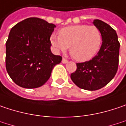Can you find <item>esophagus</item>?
<instances>
[{"mask_svg": "<svg viewBox=\"0 0 126 126\" xmlns=\"http://www.w3.org/2000/svg\"><path fill=\"white\" fill-rule=\"evenodd\" d=\"M68 62V60H66L65 58H63V59H62V63H67Z\"/></svg>", "mask_w": 126, "mask_h": 126, "instance_id": "esophagus-1", "label": "esophagus"}]
</instances>
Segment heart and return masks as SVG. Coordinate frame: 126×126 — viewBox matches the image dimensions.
Listing matches in <instances>:
<instances>
[{
  "mask_svg": "<svg viewBox=\"0 0 126 126\" xmlns=\"http://www.w3.org/2000/svg\"><path fill=\"white\" fill-rule=\"evenodd\" d=\"M50 40L56 50L64 52L70 47V54L75 60L85 62L99 51L102 35L97 27L81 24L62 28L59 35L53 34Z\"/></svg>",
  "mask_w": 126,
  "mask_h": 126,
  "instance_id": "1",
  "label": "heart"
}]
</instances>
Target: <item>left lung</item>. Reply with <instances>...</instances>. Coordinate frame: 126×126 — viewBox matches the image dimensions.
<instances>
[{
    "instance_id": "1",
    "label": "left lung",
    "mask_w": 126,
    "mask_h": 126,
    "mask_svg": "<svg viewBox=\"0 0 126 126\" xmlns=\"http://www.w3.org/2000/svg\"><path fill=\"white\" fill-rule=\"evenodd\" d=\"M93 23L101 33V47L89 61L76 63L77 69L70 75L76 85L88 91H96L107 85L116 74L119 61L120 43L115 31L98 19Z\"/></svg>"
}]
</instances>
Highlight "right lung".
Returning a JSON list of instances; mask_svg holds the SVG:
<instances>
[{
  "instance_id": "right-lung-1",
  "label": "right lung",
  "mask_w": 126,
  "mask_h": 126,
  "mask_svg": "<svg viewBox=\"0 0 126 126\" xmlns=\"http://www.w3.org/2000/svg\"><path fill=\"white\" fill-rule=\"evenodd\" d=\"M56 26L38 18H28L11 28L6 41L5 67L16 84L25 88L41 87L62 57L50 50V38Z\"/></svg>"
}]
</instances>
